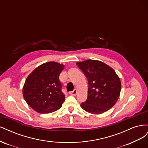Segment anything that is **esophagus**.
I'll list each match as a JSON object with an SVG mask.
<instances>
[{
	"label": "esophagus",
	"instance_id": "esophagus-1",
	"mask_svg": "<svg viewBox=\"0 0 148 148\" xmlns=\"http://www.w3.org/2000/svg\"><path fill=\"white\" fill-rule=\"evenodd\" d=\"M77 89H75L73 91L70 92V95H73V96L77 95Z\"/></svg>",
	"mask_w": 148,
	"mask_h": 148
}]
</instances>
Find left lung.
<instances>
[{
    "mask_svg": "<svg viewBox=\"0 0 148 148\" xmlns=\"http://www.w3.org/2000/svg\"><path fill=\"white\" fill-rule=\"evenodd\" d=\"M77 64L88 82L87 99L81 103V107L95 114L109 110L118 100L121 91L120 80L115 71L98 60H86Z\"/></svg>",
    "mask_w": 148,
    "mask_h": 148,
    "instance_id": "obj_1",
    "label": "left lung"
}]
</instances>
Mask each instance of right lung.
<instances>
[{"label": "right lung", "instance_id": "1", "mask_svg": "<svg viewBox=\"0 0 148 148\" xmlns=\"http://www.w3.org/2000/svg\"><path fill=\"white\" fill-rule=\"evenodd\" d=\"M64 66L54 62L37 67L26 78L23 94L27 104L35 111L48 114L59 109L65 101L59 75Z\"/></svg>", "mask_w": 148, "mask_h": 148}]
</instances>
